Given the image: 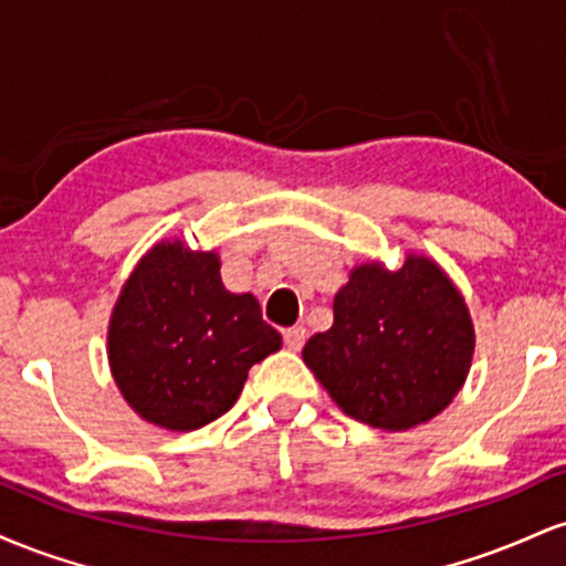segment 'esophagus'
Listing matches in <instances>:
<instances>
[{
	"instance_id": "obj_1",
	"label": "esophagus",
	"mask_w": 566,
	"mask_h": 566,
	"mask_svg": "<svg viewBox=\"0 0 566 566\" xmlns=\"http://www.w3.org/2000/svg\"><path fill=\"white\" fill-rule=\"evenodd\" d=\"M303 343H305V327H301V324L284 329V346H287L290 350H301Z\"/></svg>"
}]
</instances>
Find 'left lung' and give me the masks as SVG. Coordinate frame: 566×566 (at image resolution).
Here are the masks:
<instances>
[{
  "label": "left lung",
  "mask_w": 566,
  "mask_h": 566,
  "mask_svg": "<svg viewBox=\"0 0 566 566\" xmlns=\"http://www.w3.org/2000/svg\"><path fill=\"white\" fill-rule=\"evenodd\" d=\"M335 322L305 343L303 361L348 415L382 431L437 418L473 359L469 305L437 263L356 265L333 303Z\"/></svg>",
  "instance_id": "obj_1"
}]
</instances>
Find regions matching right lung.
Wrapping results in <instances>:
<instances>
[{
    "instance_id": "obj_1",
    "label": "right lung",
    "mask_w": 566,
    "mask_h": 566,
    "mask_svg": "<svg viewBox=\"0 0 566 566\" xmlns=\"http://www.w3.org/2000/svg\"><path fill=\"white\" fill-rule=\"evenodd\" d=\"M282 348L250 292L220 282L216 252L154 244L122 287L108 324V365L127 405L167 431L229 412L252 365Z\"/></svg>"
}]
</instances>
